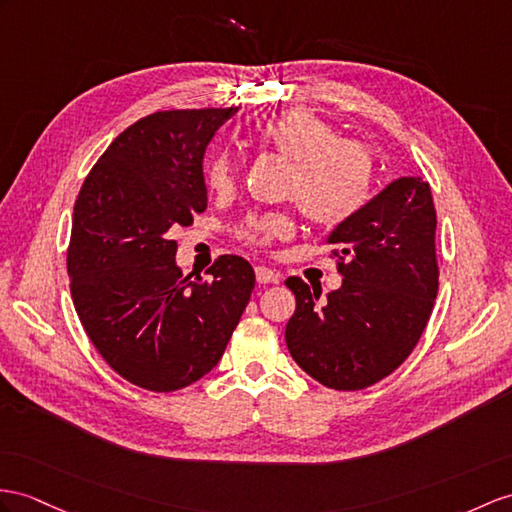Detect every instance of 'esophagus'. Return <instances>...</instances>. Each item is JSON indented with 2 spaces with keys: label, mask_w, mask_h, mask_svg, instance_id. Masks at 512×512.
I'll return each instance as SVG.
<instances>
[{
  "label": "esophagus",
  "mask_w": 512,
  "mask_h": 512,
  "mask_svg": "<svg viewBox=\"0 0 512 512\" xmlns=\"http://www.w3.org/2000/svg\"><path fill=\"white\" fill-rule=\"evenodd\" d=\"M256 280L260 284H278L280 282V273L269 269V267H256Z\"/></svg>",
  "instance_id": "esophagus-1"
}]
</instances>
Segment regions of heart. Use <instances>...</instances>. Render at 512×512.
Wrapping results in <instances>:
<instances>
[{
	"mask_svg": "<svg viewBox=\"0 0 512 512\" xmlns=\"http://www.w3.org/2000/svg\"><path fill=\"white\" fill-rule=\"evenodd\" d=\"M258 141L293 162L286 197L323 228L343 226L365 208L376 176V156L356 139H341L339 130L310 110H286L258 128ZM206 184L217 195H230L239 184V165L219 152L206 165ZM295 234L289 213L249 215L236 236L247 245L267 249Z\"/></svg>",
	"mask_w": 512,
	"mask_h": 512,
	"instance_id": "heart-1",
	"label": "heart"
}]
</instances>
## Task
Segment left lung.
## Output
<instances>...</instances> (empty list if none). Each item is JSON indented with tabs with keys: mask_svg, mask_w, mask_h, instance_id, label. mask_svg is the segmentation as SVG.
<instances>
[{
	"mask_svg": "<svg viewBox=\"0 0 512 512\" xmlns=\"http://www.w3.org/2000/svg\"><path fill=\"white\" fill-rule=\"evenodd\" d=\"M434 232L430 182L400 178L326 239L343 276L339 291L321 302L302 278L286 280L295 313L284 339L310 378L360 391L410 356L439 293Z\"/></svg>",
	"mask_w": 512,
	"mask_h": 512,
	"instance_id": "obj_1",
	"label": "left lung"
}]
</instances>
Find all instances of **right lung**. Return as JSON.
Here are the masks:
<instances>
[{"label": "right lung", "instance_id": "1", "mask_svg": "<svg viewBox=\"0 0 512 512\" xmlns=\"http://www.w3.org/2000/svg\"><path fill=\"white\" fill-rule=\"evenodd\" d=\"M236 108L160 110L99 156L73 206L67 273L82 328L106 365L154 393L213 369L254 291L245 258L219 256L202 278L176 267L173 226L208 204L202 160Z\"/></svg>", "mask_w": 512, "mask_h": 512}]
</instances>
